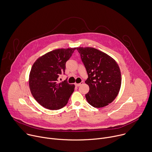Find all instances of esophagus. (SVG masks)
<instances>
[{"label": "esophagus", "mask_w": 152, "mask_h": 152, "mask_svg": "<svg viewBox=\"0 0 152 152\" xmlns=\"http://www.w3.org/2000/svg\"><path fill=\"white\" fill-rule=\"evenodd\" d=\"M83 84V81H81L80 83H75V86H77V87H79V86H80L81 85H82Z\"/></svg>", "instance_id": "obj_1"}]
</instances>
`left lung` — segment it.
<instances>
[{
  "instance_id": "8db88e82",
  "label": "left lung",
  "mask_w": 152,
  "mask_h": 152,
  "mask_svg": "<svg viewBox=\"0 0 152 152\" xmlns=\"http://www.w3.org/2000/svg\"><path fill=\"white\" fill-rule=\"evenodd\" d=\"M86 69L89 86L86 95L88 103L101 108L111 103L117 97L122 78L118 64L107 54L92 47L77 48Z\"/></svg>"
}]
</instances>
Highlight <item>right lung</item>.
<instances>
[{
	"label": "right lung",
	"instance_id": "1",
	"mask_svg": "<svg viewBox=\"0 0 152 152\" xmlns=\"http://www.w3.org/2000/svg\"><path fill=\"white\" fill-rule=\"evenodd\" d=\"M76 48L53 50L38 58L29 75V87L35 99L45 108L54 110L65 107L75 85L58 80L65 74L66 63Z\"/></svg>",
	"mask_w": 152,
	"mask_h": 152
}]
</instances>
